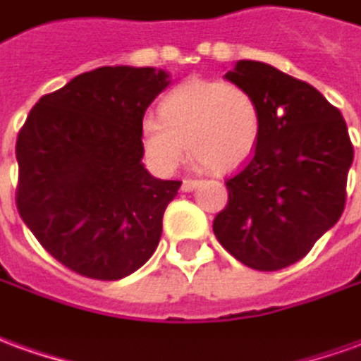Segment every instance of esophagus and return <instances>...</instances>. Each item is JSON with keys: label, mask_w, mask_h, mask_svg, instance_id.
<instances>
[{"label": "esophagus", "mask_w": 361, "mask_h": 361, "mask_svg": "<svg viewBox=\"0 0 361 361\" xmlns=\"http://www.w3.org/2000/svg\"><path fill=\"white\" fill-rule=\"evenodd\" d=\"M197 185H199L197 180H183V183H181V191H193Z\"/></svg>", "instance_id": "esophagus-1"}]
</instances>
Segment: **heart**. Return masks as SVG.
I'll return each instance as SVG.
<instances>
[{"label":"heart","mask_w":361,"mask_h":361,"mask_svg":"<svg viewBox=\"0 0 361 361\" xmlns=\"http://www.w3.org/2000/svg\"><path fill=\"white\" fill-rule=\"evenodd\" d=\"M156 117L140 123L146 158L173 172L189 152L213 173L238 170L250 160L262 135L256 97L223 80H188L160 102Z\"/></svg>","instance_id":"1"}]
</instances>
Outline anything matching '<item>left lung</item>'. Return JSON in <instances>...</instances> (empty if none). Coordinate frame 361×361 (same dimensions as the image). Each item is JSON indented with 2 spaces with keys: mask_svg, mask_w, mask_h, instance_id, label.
Wrapping results in <instances>:
<instances>
[{
  "mask_svg": "<svg viewBox=\"0 0 361 361\" xmlns=\"http://www.w3.org/2000/svg\"><path fill=\"white\" fill-rule=\"evenodd\" d=\"M224 78L256 97L262 135L226 180L228 203L213 231L244 266L276 271L338 223L354 148L342 113L311 84L256 60H238Z\"/></svg>",
  "mask_w": 361,
  "mask_h": 361,
  "instance_id": "left-lung-1",
  "label": "left lung"
}]
</instances>
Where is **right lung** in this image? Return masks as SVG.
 Segmentation results:
<instances>
[{
    "mask_svg": "<svg viewBox=\"0 0 361 361\" xmlns=\"http://www.w3.org/2000/svg\"><path fill=\"white\" fill-rule=\"evenodd\" d=\"M170 82L156 68H95L42 95L17 137L19 215L80 276H130L160 242L181 181L148 173L140 123Z\"/></svg>",
    "mask_w": 361,
    "mask_h": 361,
    "instance_id": "add662e5",
    "label": "right lung"
}]
</instances>
